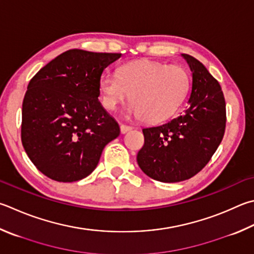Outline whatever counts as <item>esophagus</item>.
I'll use <instances>...</instances> for the list:
<instances>
[{
  "label": "esophagus",
  "instance_id": "34e87169",
  "mask_svg": "<svg viewBox=\"0 0 254 254\" xmlns=\"http://www.w3.org/2000/svg\"><path fill=\"white\" fill-rule=\"evenodd\" d=\"M120 130H121L122 134H126V133H127L128 131L132 130V127L126 126V124H121V126H120Z\"/></svg>",
  "mask_w": 254,
  "mask_h": 254
}]
</instances>
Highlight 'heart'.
I'll use <instances>...</instances> for the list:
<instances>
[{"mask_svg": "<svg viewBox=\"0 0 254 254\" xmlns=\"http://www.w3.org/2000/svg\"><path fill=\"white\" fill-rule=\"evenodd\" d=\"M190 89V75L179 65L153 61L127 63L118 75L105 73L99 90L103 107L113 111L128 96L127 113L141 117L147 123H158L173 115Z\"/></svg>", "mask_w": 254, "mask_h": 254, "instance_id": "1", "label": "heart"}]
</instances>
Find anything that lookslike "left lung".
Instances as JSON below:
<instances>
[{"label": "left lung", "instance_id": "obj_1", "mask_svg": "<svg viewBox=\"0 0 254 254\" xmlns=\"http://www.w3.org/2000/svg\"><path fill=\"white\" fill-rule=\"evenodd\" d=\"M192 72L189 108L180 117L144 127V145L136 156L147 177L180 182L203 169L223 139L225 101L219 82L191 55L181 54Z\"/></svg>", "mask_w": 254, "mask_h": 254}]
</instances>
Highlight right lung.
<instances>
[{
  "mask_svg": "<svg viewBox=\"0 0 254 254\" xmlns=\"http://www.w3.org/2000/svg\"><path fill=\"white\" fill-rule=\"evenodd\" d=\"M119 53L73 49L36 73L22 105V144L39 171L74 182L94 171L102 151L120 135L99 101V81Z\"/></svg>",
  "mask_w": 254,
  "mask_h": 254,
  "instance_id": "obj_1",
  "label": "right lung"
}]
</instances>
